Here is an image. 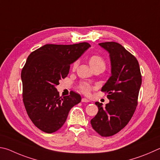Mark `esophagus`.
<instances>
[{
	"label": "esophagus",
	"mask_w": 160,
	"mask_h": 160,
	"mask_svg": "<svg viewBox=\"0 0 160 160\" xmlns=\"http://www.w3.org/2000/svg\"><path fill=\"white\" fill-rule=\"evenodd\" d=\"M82 101L83 102H89V100L87 99V98H83L82 99Z\"/></svg>",
	"instance_id": "34e87169"
}]
</instances>
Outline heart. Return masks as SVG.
Here are the masks:
<instances>
[{"mask_svg": "<svg viewBox=\"0 0 160 160\" xmlns=\"http://www.w3.org/2000/svg\"><path fill=\"white\" fill-rule=\"evenodd\" d=\"M88 62L90 66L91 67L92 69L96 68V67H102L105 68V60H103L102 57H100L99 55H94L91 56L88 59ZM78 65V62H75L72 64V69L74 70L77 67ZM80 90L82 91L83 93H88L91 90V86L87 83H82L79 86Z\"/></svg>", "mask_w": 160, "mask_h": 160, "instance_id": "heart-1", "label": "heart"}]
</instances>
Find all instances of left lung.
<instances>
[{
  "instance_id": "obj_1",
  "label": "left lung",
  "mask_w": 160,
  "mask_h": 160,
  "mask_svg": "<svg viewBox=\"0 0 160 160\" xmlns=\"http://www.w3.org/2000/svg\"><path fill=\"white\" fill-rule=\"evenodd\" d=\"M98 45L110 56L111 76L101 89L108 93L110 102L105 108L102 103L95 102L98 112L91 124L100 135L111 136L125 127L132 117L142 78L138 60L122 45L116 42Z\"/></svg>"
}]
</instances>
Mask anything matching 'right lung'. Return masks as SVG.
<instances>
[{
  "instance_id": "right-lung-1",
  "label": "right lung",
  "mask_w": 160,
  "mask_h": 160,
  "mask_svg": "<svg viewBox=\"0 0 160 160\" xmlns=\"http://www.w3.org/2000/svg\"><path fill=\"white\" fill-rule=\"evenodd\" d=\"M90 47L86 42L46 44L27 58L21 74L23 102L30 119L43 132L51 133L60 128L69 110L82 100L80 95L74 92L60 97L56 86L69 74L70 64Z\"/></svg>"
}]
</instances>
